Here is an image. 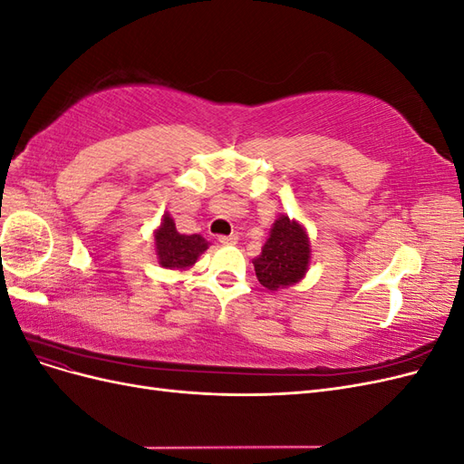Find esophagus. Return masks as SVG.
Returning a JSON list of instances; mask_svg holds the SVG:
<instances>
[{
    "mask_svg": "<svg viewBox=\"0 0 464 464\" xmlns=\"http://www.w3.org/2000/svg\"><path fill=\"white\" fill-rule=\"evenodd\" d=\"M218 242L224 246H236L237 244V236L230 234V236H218Z\"/></svg>",
    "mask_w": 464,
    "mask_h": 464,
    "instance_id": "1",
    "label": "esophagus"
}]
</instances>
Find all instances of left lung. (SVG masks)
<instances>
[{"label": "left lung", "instance_id": "8db88e82", "mask_svg": "<svg viewBox=\"0 0 464 464\" xmlns=\"http://www.w3.org/2000/svg\"><path fill=\"white\" fill-rule=\"evenodd\" d=\"M312 263V242L305 227L288 215H280L269 237L254 259L256 275L266 290L294 286L305 276Z\"/></svg>", "mask_w": 464, "mask_h": 464}]
</instances>
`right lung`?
<instances>
[{
  "label": "right lung",
  "mask_w": 464,
  "mask_h": 464,
  "mask_svg": "<svg viewBox=\"0 0 464 464\" xmlns=\"http://www.w3.org/2000/svg\"><path fill=\"white\" fill-rule=\"evenodd\" d=\"M208 249L201 234H179L170 213H164L160 227L154 230V256L168 271H188Z\"/></svg>",
  "instance_id": "right-lung-1"
}]
</instances>
